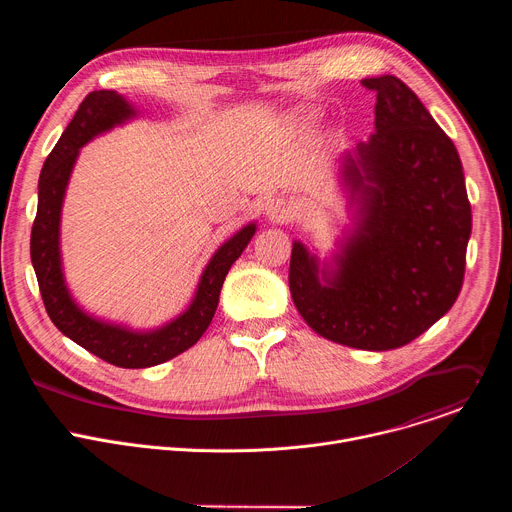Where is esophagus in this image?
<instances>
[{
	"instance_id": "obj_1",
	"label": "esophagus",
	"mask_w": 512,
	"mask_h": 512,
	"mask_svg": "<svg viewBox=\"0 0 512 512\" xmlns=\"http://www.w3.org/2000/svg\"><path fill=\"white\" fill-rule=\"evenodd\" d=\"M265 216L269 218L271 223H287L291 216H294V208L285 200V198H271L265 204Z\"/></svg>"
}]
</instances>
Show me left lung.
<instances>
[{
  "instance_id": "left-lung-1",
  "label": "left lung",
  "mask_w": 512,
  "mask_h": 512,
  "mask_svg": "<svg viewBox=\"0 0 512 512\" xmlns=\"http://www.w3.org/2000/svg\"><path fill=\"white\" fill-rule=\"evenodd\" d=\"M377 93L375 133L356 145L344 182L358 194L360 221L318 277L302 243L289 259V291L320 336L360 348L409 344L458 300L466 271L472 210L454 141L397 77L364 79Z\"/></svg>"
}]
</instances>
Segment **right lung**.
Masks as SVG:
<instances>
[{
  "instance_id": "add662e5",
  "label": "right lung",
  "mask_w": 512,
  "mask_h": 512,
  "mask_svg": "<svg viewBox=\"0 0 512 512\" xmlns=\"http://www.w3.org/2000/svg\"><path fill=\"white\" fill-rule=\"evenodd\" d=\"M131 115L133 109L115 91H93L79 105V111L46 158L38 180V210L32 225L30 255L44 308L64 336L115 367L145 369L178 356L200 340L216 312L225 277L255 235V225L241 229L214 253L202 273L190 308L164 328L129 332L81 312L68 296L60 269L58 225L64 190L79 148L97 133L107 131Z\"/></svg>"
}]
</instances>
